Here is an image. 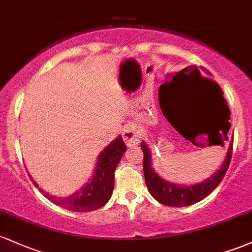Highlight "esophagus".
I'll return each mask as SVG.
<instances>
[{
	"mask_svg": "<svg viewBox=\"0 0 252 252\" xmlns=\"http://www.w3.org/2000/svg\"><path fill=\"white\" fill-rule=\"evenodd\" d=\"M123 140L124 142L126 143V146H134V144H137L141 140V134L140 130L137 129V126L131 124V126H126L124 128L123 131Z\"/></svg>",
	"mask_w": 252,
	"mask_h": 252,
	"instance_id": "esophagus-1",
	"label": "esophagus"
}]
</instances>
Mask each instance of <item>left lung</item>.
Returning a JSON list of instances; mask_svg holds the SVG:
<instances>
[{
	"label": "left lung",
	"instance_id": "obj_1",
	"mask_svg": "<svg viewBox=\"0 0 252 252\" xmlns=\"http://www.w3.org/2000/svg\"><path fill=\"white\" fill-rule=\"evenodd\" d=\"M195 74L200 76L199 70L195 71ZM211 84L215 85L219 92H221V89L215 82ZM226 118L227 121L225 123V128L220 129L222 130V135L219 131L217 132L219 136V141H220L219 142L220 146H224V141H228L227 132L230 130L231 124L228 123V116ZM232 147L233 138L231 140L230 146H228V152L225 156L224 162L221 163L220 168L217 170V173H215L211 178L200 182V184L190 185V186H181V185H175L163 180L162 178L156 174L154 168L152 167V153H150L149 147L147 146L146 142H141V149L143 150V173L149 193L158 202L170 207L189 206V205L202 200L220 184L222 178L226 174V170L230 166L231 158H232Z\"/></svg>",
	"mask_w": 252,
	"mask_h": 252
}]
</instances>
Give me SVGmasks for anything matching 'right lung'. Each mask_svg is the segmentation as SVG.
<instances>
[{
	"instance_id": "1",
	"label": "right lung",
	"mask_w": 252,
	"mask_h": 252,
	"mask_svg": "<svg viewBox=\"0 0 252 252\" xmlns=\"http://www.w3.org/2000/svg\"><path fill=\"white\" fill-rule=\"evenodd\" d=\"M126 150V147L122 136H118L98 156L97 166L91 180L73 194L65 198H58L46 193L42 189H39L48 200L68 211L89 212L100 209L111 198L115 185V170ZM33 182L36 187H39L35 181L33 180Z\"/></svg>"
}]
</instances>
